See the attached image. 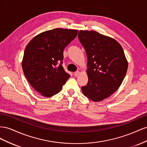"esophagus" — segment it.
<instances>
[{
  "instance_id": "1",
  "label": "esophagus",
  "mask_w": 147,
  "mask_h": 147,
  "mask_svg": "<svg viewBox=\"0 0 147 147\" xmlns=\"http://www.w3.org/2000/svg\"><path fill=\"white\" fill-rule=\"evenodd\" d=\"M79 74V71H76V72H74V75L75 76H77Z\"/></svg>"
}]
</instances>
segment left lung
Wrapping results in <instances>:
<instances>
[{
  "label": "left lung",
  "instance_id": "obj_1",
  "mask_svg": "<svg viewBox=\"0 0 147 147\" xmlns=\"http://www.w3.org/2000/svg\"><path fill=\"white\" fill-rule=\"evenodd\" d=\"M78 39L87 57L88 82L83 94L94 102L108 98L118 90L128 63L121 45L115 39L93 31H79Z\"/></svg>",
  "mask_w": 147,
  "mask_h": 147
}]
</instances>
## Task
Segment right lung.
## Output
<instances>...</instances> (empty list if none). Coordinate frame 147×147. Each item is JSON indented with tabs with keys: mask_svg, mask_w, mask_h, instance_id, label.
<instances>
[{
	"mask_svg": "<svg viewBox=\"0 0 147 147\" xmlns=\"http://www.w3.org/2000/svg\"><path fill=\"white\" fill-rule=\"evenodd\" d=\"M78 30L56 28L35 36L24 50L22 68L31 86L42 95L58 94L69 78L62 66L63 50Z\"/></svg>",
	"mask_w": 147,
	"mask_h": 147,
	"instance_id": "add662e5",
	"label": "right lung"
}]
</instances>
